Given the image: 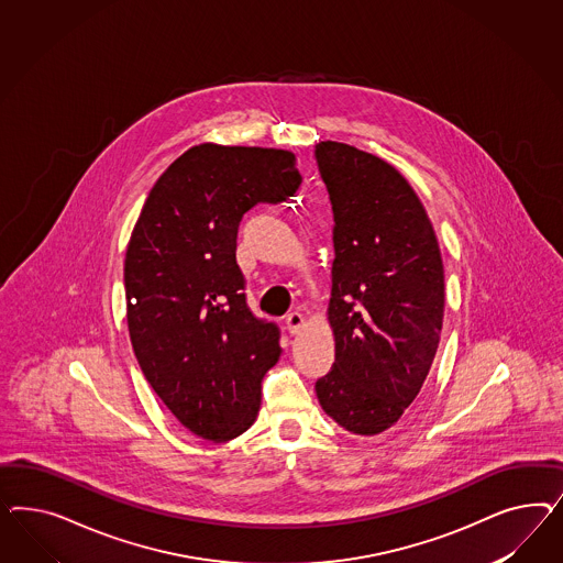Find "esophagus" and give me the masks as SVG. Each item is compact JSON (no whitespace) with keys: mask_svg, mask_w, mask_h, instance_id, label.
I'll use <instances>...</instances> for the list:
<instances>
[{"mask_svg":"<svg viewBox=\"0 0 563 563\" xmlns=\"http://www.w3.org/2000/svg\"><path fill=\"white\" fill-rule=\"evenodd\" d=\"M287 328H289L290 334H299L303 328H306V318L299 313V311H292L287 316Z\"/></svg>","mask_w":563,"mask_h":563,"instance_id":"34e87169","label":"esophagus"}]
</instances>
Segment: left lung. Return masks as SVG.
Listing matches in <instances>:
<instances>
[{
	"label": "left lung",
	"instance_id": "obj_1",
	"mask_svg": "<svg viewBox=\"0 0 563 563\" xmlns=\"http://www.w3.org/2000/svg\"><path fill=\"white\" fill-rule=\"evenodd\" d=\"M316 158L336 222L328 303L336 358L316 394L342 429L377 435L421 393L438 353L442 252L419 196L390 163L332 140Z\"/></svg>",
	"mask_w": 563,
	"mask_h": 563
}]
</instances>
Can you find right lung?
Segmentation results:
<instances>
[{"instance_id": "right-lung-1", "label": "right lung", "mask_w": 563, "mask_h": 563, "mask_svg": "<svg viewBox=\"0 0 563 563\" xmlns=\"http://www.w3.org/2000/svg\"><path fill=\"white\" fill-rule=\"evenodd\" d=\"M283 148L196 144L156 179L125 250V316L137 363L181 426L229 442L256 421L278 328L245 306L241 217L283 202L301 175Z\"/></svg>"}]
</instances>
